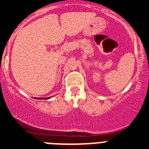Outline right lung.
I'll return each instance as SVG.
<instances>
[{
  "instance_id": "add662e5",
  "label": "right lung",
  "mask_w": 149,
  "mask_h": 149,
  "mask_svg": "<svg viewBox=\"0 0 149 149\" xmlns=\"http://www.w3.org/2000/svg\"><path fill=\"white\" fill-rule=\"evenodd\" d=\"M38 99H39V98H38ZM43 99H48V98H43Z\"/></svg>"
}]
</instances>
